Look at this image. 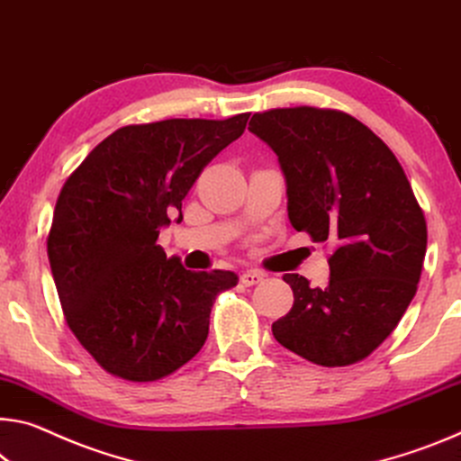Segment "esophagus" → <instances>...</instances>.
<instances>
[{
  "label": "esophagus",
  "mask_w": 461,
  "mask_h": 461,
  "mask_svg": "<svg viewBox=\"0 0 461 461\" xmlns=\"http://www.w3.org/2000/svg\"><path fill=\"white\" fill-rule=\"evenodd\" d=\"M262 279H265V273H260V270H246V273H242V276H240V281H242V285H246V287L257 285Z\"/></svg>",
  "instance_id": "34e87169"
}]
</instances>
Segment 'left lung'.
<instances>
[{
	"label": "left lung",
	"instance_id": "obj_1",
	"mask_svg": "<svg viewBox=\"0 0 461 461\" xmlns=\"http://www.w3.org/2000/svg\"><path fill=\"white\" fill-rule=\"evenodd\" d=\"M250 133L279 158L289 221L330 242V279L285 275L294 308L275 339L324 367L363 361L398 326L416 294L427 221L392 149L353 116L297 106L257 113Z\"/></svg>",
	"mask_w": 461,
	"mask_h": 461
}]
</instances>
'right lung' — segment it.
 Returning a JSON list of instances; mask_svg holds the SVG:
<instances>
[{"label":"right lung","mask_w":461,"mask_h":461,"mask_svg":"<svg viewBox=\"0 0 461 461\" xmlns=\"http://www.w3.org/2000/svg\"><path fill=\"white\" fill-rule=\"evenodd\" d=\"M248 116L116 129L65 180L47 238L50 273L71 332L108 374H174L207 340L215 297L238 285L231 270H186L158 236Z\"/></svg>","instance_id":"1"}]
</instances>
